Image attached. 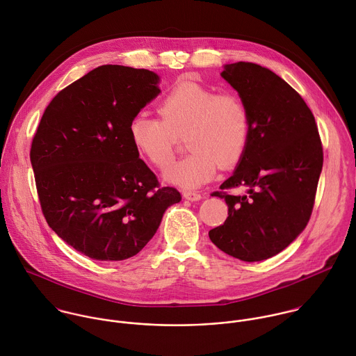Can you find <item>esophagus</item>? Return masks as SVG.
Instances as JSON below:
<instances>
[{
    "label": "esophagus",
    "mask_w": 356,
    "mask_h": 356,
    "mask_svg": "<svg viewBox=\"0 0 356 356\" xmlns=\"http://www.w3.org/2000/svg\"><path fill=\"white\" fill-rule=\"evenodd\" d=\"M183 197L188 201H200L201 200V194L197 191H184Z\"/></svg>",
    "instance_id": "1"
}]
</instances>
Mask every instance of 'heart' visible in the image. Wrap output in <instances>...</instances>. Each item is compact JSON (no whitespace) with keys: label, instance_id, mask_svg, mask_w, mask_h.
Returning a JSON list of instances; mask_svg holds the SVG:
<instances>
[{"label":"heart","instance_id":"heart-1","mask_svg":"<svg viewBox=\"0 0 356 356\" xmlns=\"http://www.w3.org/2000/svg\"><path fill=\"white\" fill-rule=\"evenodd\" d=\"M162 119L136 115L129 126L137 151L158 169L169 168L179 138L187 136L191 151L166 172V179L186 188L209 181L218 166L229 169L244 156L251 116L241 97L205 87L194 80H180L159 102Z\"/></svg>","mask_w":356,"mask_h":356}]
</instances>
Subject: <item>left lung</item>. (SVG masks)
I'll return each mask as SVG.
<instances>
[{
	"instance_id": "left-lung-1",
	"label": "left lung",
	"mask_w": 356,
	"mask_h": 356,
	"mask_svg": "<svg viewBox=\"0 0 356 356\" xmlns=\"http://www.w3.org/2000/svg\"><path fill=\"white\" fill-rule=\"evenodd\" d=\"M222 76L250 111L251 136L236 172L211 194L225 198L229 216L209 238L230 257L258 262L283 251L308 225L323 147L314 113L280 76L251 62L226 65ZM241 185L247 196L228 193Z\"/></svg>"
}]
</instances>
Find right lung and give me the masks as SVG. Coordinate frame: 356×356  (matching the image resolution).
<instances>
[{
	"label": "right lung",
	"mask_w": 356,
	"mask_h": 356,
	"mask_svg": "<svg viewBox=\"0 0 356 356\" xmlns=\"http://www.w3.org/2000/svg\"><path fill=\"white\" fill-rule=\"evenodd\" d=\"M158 74L102 65L45 108L30 162L48 226L83 255L116 262L137 255L165 211L181 201L138 158L129 126L159 94Z\"/></svg>",
	"instance_id": "add662e5"
}]
</instances>
